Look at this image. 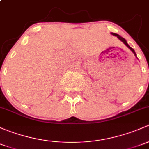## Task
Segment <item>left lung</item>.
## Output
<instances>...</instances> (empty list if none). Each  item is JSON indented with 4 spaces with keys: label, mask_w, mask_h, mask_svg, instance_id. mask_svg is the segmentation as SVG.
<instances>
[{
    "label": "left lung",
    "mask_w": 149,
    "mask_h": 149,
    "mask_svg": "<svg viewBox=\"0 0 149 149\" xmlns=\"http://www.w3.org/2000/svg\"><path fill=\"white\" fill-rule=\"evenodd\" d=\"M111 33V34H112V35H113V36H116L117 38H118V39H119V40H121V41H122V42H123V43H124V44H125V45H126V46H127V47H128V48H129V49H130V50H131V51H132V52H133V53H134V55H135V56H136V57H137V56H136V53H135V51H134V49H133V48H131V46H129V45H128V43H127V42H126V40H125V39H124V38H123V37H121V36H119V35H118V34H116V33Z\"/></svg>",
    "instance_id": "8db88e82"
}]
</instances>
